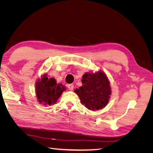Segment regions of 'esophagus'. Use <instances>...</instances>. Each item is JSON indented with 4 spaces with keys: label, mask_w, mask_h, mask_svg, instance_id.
Wrapping results in <instances>:
<instances>
[{
    "label": "esophagus",
    "mask_w": 153,
    "mask_h": 153,
    "mask_svg": "<svg viewBox=\"0 0 153 153\" xmlns=\"http://www.w3.org/2000/svg\"><path fill=\"white\" fill-rule=\"evenodd\" d=\"M68 88L69 89V90L72 91V90H73L74 85H73V84H69V85H68Z\"/></svg>",
    "instance_id": "34e87169"
}]
</instances>
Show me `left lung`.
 Returning a JSON list of instances; mask_svg holds the SVG:
<instances>
[{"label":"left lung","mask_w":153,"mask_h":153,"mask_svg":"<svg viewBox=\"0 0 153 153\" xmlns=\"http://www.w3.org/2000/svg\"><path fill=\"white\" fill-rule=\"evenodd\" d=\"M82 85L75 92L79 96L81 103L89 110H98L108 103L111 94L110 83L102 71L84 74Z\"/></svg>","instance_id":"obj_1"}]
</instances>
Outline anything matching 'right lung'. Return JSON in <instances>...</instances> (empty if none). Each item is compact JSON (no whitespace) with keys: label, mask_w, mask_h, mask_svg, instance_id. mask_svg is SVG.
Instances as JSON below:
<instances>
[{"label":"right lung","mask_w":153,"mask_h":153,"mask_svg":"<svg viewBox=\"0 0 153 153\" xmlns=\"http://www.w3.org/2000/svg\"><path fill=\"white\" fill-rule=\"evenodd\" d=\"M36 86L37 98L44 105L55 104L65 90L62 84H57L54 78H48L47 75L41 76V79L36 82Z\"/></svg>","instance_id":"right-lung-1"}]
</instances>
